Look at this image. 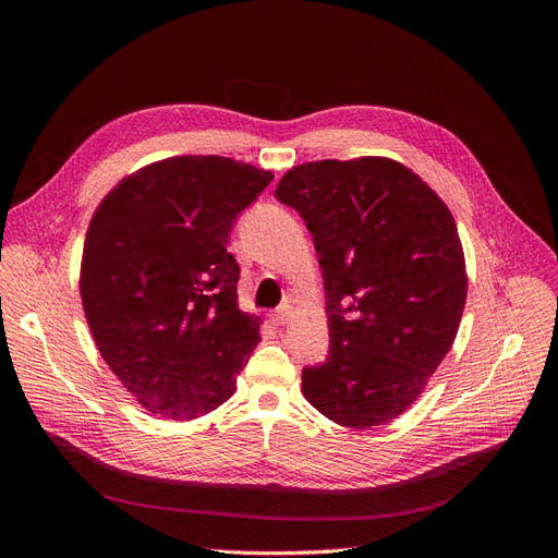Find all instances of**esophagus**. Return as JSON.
Returning <instances> with one entry per match:
<instances>
[{
  "mask_svg": "<svg viewBox=\"0 0 558 558\" xmlns=\"http://www.w3.org/2000/svg\"><path fill=\"white\" fill-rule=\"evenodd\" d=\"M291 314H293V310H291V305H281L277 312H275V324H279V326H283L286 320L291 318Z\"/></svg>",
  "mask_w": 558,
  "mask_h": 558,
  "instance_id": "obj_1",
  "label": "esophagus"
}]
</instances>
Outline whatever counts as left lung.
Listing matches in <instances>:
<instances>
[{"label":"left lung","instance_id":"obj_1","mask_svg":"<svg viewBox=\"0 0 558 558\" xmlns=\"http://www.w3.org/2000/svg\"><path fill=\"white\" fill-rule=\"evenodd\" d=\"M275 195L305 218L324 272L330 353L302 369V396L347 428L398 418L447 356L465 307L449 207L410 167L377 156L298 165Z\"/></svg>","mask_w":558,"mask_h":558}]
</instances>
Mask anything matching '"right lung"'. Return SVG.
Returning a JSON list of instances; mask_svg holds the SVG:
<instances>
[{"mask_svg": "<svg viewBox=\"0 0 558 558\" xmlns=\"http://www.w3.org/2000/svg\"><path fill=\"white\" fill-rule=\"evenodd\" d=\"M272 179L223 156H177L125 177L95 209L83 312L111 373L150 414L191 421L238 388L263 320L238 305L226 244Z\"/></svg>", "mask_w": 558, "mask_h": 558, "instance_id": "1", "label": "right lung"}]
</instances>
